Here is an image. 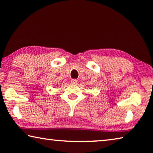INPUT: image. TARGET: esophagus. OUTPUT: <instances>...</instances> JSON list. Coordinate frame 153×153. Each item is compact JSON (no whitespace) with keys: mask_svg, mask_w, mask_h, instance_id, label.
<instances>
[{"mask_svg":"<svg viewBox=\"0 0 153 153\" xmlns=\"http://www.w3.org/2000/svg\"><path fill=\"white\" fill-rule=\"evenodd\" d=\"M77 82H78V81H77L76 79H72V81H71V84H72V85H76V84L77 83Z\"/></svg>","mask_w":153,"mask_h":153,"instance_id":"1","label":"esophagus"}]
</instances>
